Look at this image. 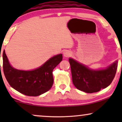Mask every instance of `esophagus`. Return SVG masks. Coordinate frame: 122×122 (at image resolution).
<instances>
[{
    "mask_svg": "<svg viewBox=\"0 0 122 122\" xmlns=\"http://www.w3.org/2000/svg\"><path fill=\"white\" fill-rule=\"evenodd\" d=\"M71 55V52L69 50H65L64 52V56L66 57H69Z\"/></svg>",
    "mask_w": 122,
    "mask_h": 122,
    "instance_id": "esophagus-1",
    "label": "esophagus"
}]
</instances>
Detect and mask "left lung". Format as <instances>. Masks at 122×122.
<instances>
[{
    "label": "left lung",
    "mask_w": 122,
    "mask_h": 122,
    "mask_svg": "<svg viewBox=\"0 0 122 122\" xmlns=\"http://www.w3.org/2000/svg\"><path fill=\"white\" fill-rule=\"evenodd\" d=\"M72 81L76 88L86 93L100 91L110 85L114 80L117 67V61L104 69L94 71L69 58Z\"/></svg>",
    "instance_id": "left-lung-1"
}]
</instances>
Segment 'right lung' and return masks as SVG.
I'll list each match as a JSON object with an SVG mask.
<instances>
[{"instance_id":"right-lung-1","label":"right lung","mask_w":122,"mask_h":122,"mask_svg":"<svg viewBox=\"0 0 122 122\" xmlns=\"http://www.w3.org/2000/svg\"><path fill=\"white\" fill-rule=\"evenodd\" d=\"M62 60V54L51 57L40 68L25 71L10 65L5 51L3 53V68L5 79L10 86L20 93L37 96L48 91L53 84V70Z\"/></svg>"}]
</instances>
